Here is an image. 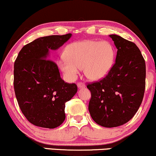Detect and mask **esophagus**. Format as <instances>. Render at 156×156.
Segmentation results:
<instances>
[{"instance_id": "34e87169", "label": "esophagus", "mask_w": 156, "mask_h": 156, "mask_svg": "<svg viewBox=\"0 0 156 156\" xmlns=\"http://www.w3.org/2000/svg\"><path fill=\"white\" fill-rule=\"evenodd\" d=\"M77 86H78V87L79 89L83 88V87H85V84H84L83 83H82V82H78V83H77Z\"/></svg>"}]
</instances>
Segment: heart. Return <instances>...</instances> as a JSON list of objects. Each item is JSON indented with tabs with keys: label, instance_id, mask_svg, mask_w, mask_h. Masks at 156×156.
Instances as JSON below:
<instances>
[{
	"label": "heart",
	"instance_id": "obj_1",
	"mask_svg": "<svg viewBox=\"0 0 156 156\" xmlns=\"http://www.w3.org/2000/svg\"><path fill=\"white\" fill-rule=\"evenodd\" d=\"M115 58V51L106 41L85 39L69 44L58 65L65 76L75 80L83 67L86 77L91 80L104 78L112 70Z\"/></svg>",
	"mask_w": 156,
	"mask_h": 156
}]
</instances>
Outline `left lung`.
<instances>
[{
	"label": "left lung",
	"instance_id": "1",
	"mask_svg": "<svg viewBox=\"0 0 156 156\" xmlns=\"http://www.w3.org/2000/svg\"><path fill=\"white\" fill-rule=\"evenodd\" d=\"M117 49L108 76L87 85L91 92L90 115L105 128L120 126L131 119L140 106L145 89V61L135 43L109 35Z\"/></svg>",
	"mask_w": 156,
	"mask_h": 156
}]
</instances>
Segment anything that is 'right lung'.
<instances>
[{"mask_svg": "<svg viewBox=\"0 0 156 156\" xmlns=\"http://www.w3.org/2000/svg\"><path fill=\"white\" fill-rule=\"evenodd\" d=\"M39 37L19 52L14 65V88L21 112L36 126L55 128L65 119V103L78 91L76 83L64 82L58 66L48 59L50 50H57L71 37Z\"/></svg>", "mask_w": 156, "mask_h": 156, "instance_id": "obj_1", "label": "right lung"}]
</instances>
